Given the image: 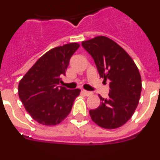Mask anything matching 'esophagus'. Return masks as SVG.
<instances>
[{"label": "esophagus", "instance_id": "obj_1", "mask_svg": "<svg viewBox=\"0 0 160 160\" xmlns=\"http://www.w3.org/2000/svg\"><path fill=\"white\" fill-rule=\"evenodd\" d=\"M83 93L85 95H87V96H89V95H92V92H89V91H86V90H83Z\"/></svg>", "mask_w": 160, "mask_h": 160}]
</instances>
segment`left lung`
I'll list each match as a JSON object with an SVG mask.
<instances>
[{
    "instance_id": "8db88e82",
    "label": "left lung",
    "mask_w": 160,
    "mask_h": 160,
    "mask_svg": "<svg viewBox=\"0 0 160 160\" xmlns=\"http://www.w3.org/2000/svg\"><path fill=\"white\" fill-rule=\"evenodd\" d=\"M92 57L99 77L110 80L109 97L99 95L100 105L89 114L104 129H116L130 119L138 105L141 77L137 65L123 48L110 38L98 36L82 42Z\"/></svg>"
}]
</instances>
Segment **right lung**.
<instances>
[{"label": "right lung", "instance_id": "right-lung-1", "mask_svg": "<svg viewBox=\"0 0 160 160\" xmlns=\"http://www.w3.org/2000/svg\"><path fill=\"white\" fill-rule=\"evenodd\" d=\"M80 47L69 43L49 50L20 80L18 93L22 103L34 120L44 125L62 122L72 107L80 89L68 90L62 83L72 54Z\"/></svg>", "mask_w": 160, "mask_h": 160}]
</instances>
